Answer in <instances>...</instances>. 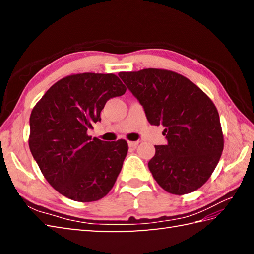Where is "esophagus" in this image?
<instances>
[{
	"instance_id": "1",
	"label": "esophagus",
	"mask_w": 254,
	"mask_h": 254,
	"mask_svg": "<svg viewBox=\"0 0 254 254\" xmlns=\"http://www.w3.org/2000/svg\"><path fill=\"white\" fill-rule=\"evenodd\" d=\"M127 144H128V147L135 148L137 145H138V142H127Z\"/></svg>"
}]
</instances>
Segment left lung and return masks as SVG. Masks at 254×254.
<instances>
[{
	"instance_id": "obj_1",
	"label": "left lung",
	"mask_w": 254,
	"mask_h": 254,
	"mask_svg": "<svg viewBox=\"0 0 254 254\" xmlns=\"http://www.w3.org/2000/svg\"><path fill=\"white\" fill-rule=\"evenodd\" d=\"M143 106L153 126H163L166 145L148 161L154 179L167 192L182 195L208 180L224 149L216 107L182 75L158 68L119 73Z\"/></svg>"
}]
</instances>
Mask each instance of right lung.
<instances>
[{
	"mask_svg": "<svg viewBox=\"0 0 254 254\" xmlns=\"http://www.w3.org/2000/svg\"><path fill=\"white\" fill-rule=\"evenodd\" d=\"M115 74L69 75L48 89L31 111L29 148L47 181L73 201L106 196L127 154L124 139L105 142L87 132L106 102L126 93Z\"/></svg>",
	"mask_w": 254,
	"mask_h": 254,
	"instance_id": "add662e5",
	"label": "right lung"
}]
</instances>
